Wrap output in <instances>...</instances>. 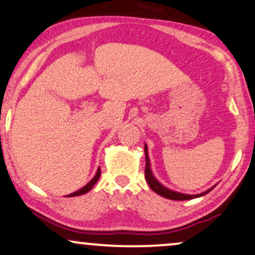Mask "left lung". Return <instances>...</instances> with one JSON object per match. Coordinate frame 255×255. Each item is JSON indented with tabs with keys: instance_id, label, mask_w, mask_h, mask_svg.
Returning a JSON list of instances; mask_svg holds the SVG:
<instances>
[{
	"instance_id": "1",
	"label": "left lung",
	"mask_w": 255,
	"mask_h": 255,
	"mask_svg": "<svg viewBox=\"0 0 255 255\" xmlns=\"http://www.w3.org/2000/svg\"><path fill=\"white\" fill-rule=\"evenodd\" d=\"M148 148L146 144H144V154H146V168H144V178H146L148 185L151 188V191H154L156 194H159L163 198L169 199V200H176V201H182V200H191L194 198H199V196L206 195L207 193H209L212 189L214 188L215 186L211 187V188L207 189V191L204 193H200V194H195V195H191V194H183V193H179V192H174L172 189L166 188L165 186H162L161 183L157 181V180L154 178L153 173H151V168H150V161L149 157H148Z\"/></svg>"
}]
</instances>
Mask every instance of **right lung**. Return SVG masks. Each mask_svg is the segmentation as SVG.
<instances>
[{
  "mask_svg": "<svg viewBox=\"0 0 255 255\" xmlns=\"http://www.w3.org/2000/svg\"><path fill=\"white\" fill-rule=\"evenodd\" d=\"M100 175H101V169L99 168L98 172H96V174H95L94 178L90 180V181L87 183L85 187H82L81 189H79V191L74 192V193H72V194H69V195H67V196H68V198H69V196H79V195H82V194H86V193H88L90 189L93 188V186H94L95 183L98 182V180L100 179Z\"/></svg>",
  "mask_w": 255,
  "mask_h": 255,
  "instance_id": "right-lung-1",
  "label": "right lung"
}]
</instances>
